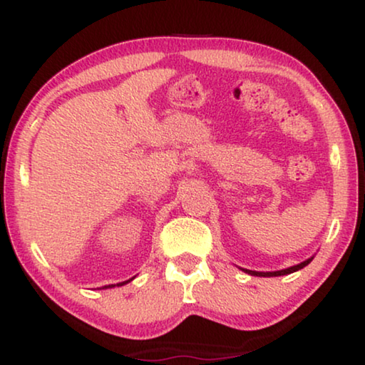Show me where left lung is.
Listing matches in <instances>:
<instances>
[{
  "instance_id": "left-lung-1",
  "label": "left lung",
  "mask_w": 365,
  "mask_h": 365,
  "mask_svg": "<svg viewBox=\"0 0 365 365\" xmlns=\"http://www.w3.org/2000/svg\"><path fill=\"white\" fill-rule=\"evenodd\" d=\"M311 260H313V257L308 258V260L298 263V265L284 268V270H278V272H253V270H244V268H242V270H244L248 274H253V277H282V274H289V273H293V272L301 270V268H304L306 265H308V263H311Z\"/></svg>"
}]
</instances>
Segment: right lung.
Returning a JSON list of instances; mask_svg holds the SVG:
<instances>
[{"instance_id": "add662e5", "label": "right lung", "mask_w": 365, "mask_h": 365, "mask_svg": "<svg viewBox=\"0 0 365 365\" xmlns=\"http://www.w3.org/2000/svg\"><path fill=\"white\" fill-rule=\"evenodd\" d=\"M131 279H133V278L126 279V282H121V283H117V284H118V287H123V284H126V283H128V282H131ZM113 287H115V284H108V287H103V288H113Z\"/></svg>"}]
</instances>
